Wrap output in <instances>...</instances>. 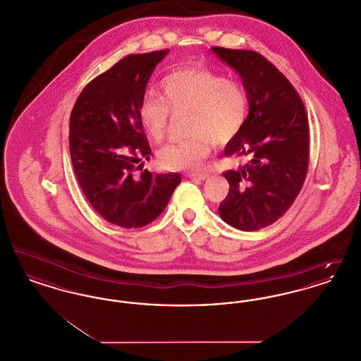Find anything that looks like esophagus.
<instances>
[{"label": "esophagus", "mask_w": 361, "mask_h": 361, "mask_svg": "<svg viewBox=\"0 0 361 361\" xmlns=\"http://www.w3.org/2000/svg\"><path fill=\"white\" fill-rule=\"evenodd\" d=\"M208 176H209L208 173H188L187 174V177H189V178H195V180H199V181L206 180Z\"/></svg>", "instance_id": "34e87169"}]
</instances>
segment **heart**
<instances>
[{
    "mask_svg": "<svg viewBox=\"0 0 361 361\" xmlns=\"http://www.w3.org/2000/svg\"><path fill=\"white\" fill-rule=\"evenodd\" d=\"M162 97L146 94L137 116L147 134L162 140L169 114L189 111L192 137L171 142L159 153V164L171 171H195L208 157L212 142L227 145L240 133L247 118L249 100L243 86L211 70H176L161 81Z\"/></svg>",
    "mask_w": 361,
    "mask_h": 361,
    "instance_id": "1",
    "label": "heart"
}]
</instances>
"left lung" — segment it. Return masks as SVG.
<instances>
[{"label":"left lung","instance_id":"1","mask_svg":"<svg viewBox=\"0 0 361 361\" xmlns=\"http://www.w3.org/2000/svg\"><path fill=\"white\" fill-rule=\"evenodd\" d=\"M211 51L240 74L249 100L243 128L224 147L226 157L247 162L224 173L230 189L219 215L234 228L255 231L283 216L303 185L309 166L306 109L291 82L261 54Z\"/></svg>","mask_w":361,"mask_h":361}]
</instances>
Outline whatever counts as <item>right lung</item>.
Wrapping results in <instances>:
<instances>
[{
	"label": "right lung",
	"instance_id": "right-lung-1",
	"mask_svg": "<svg viewBox=\"0 0 361 361\" xmlns=\"http://www.w3.org/2000/svg\"><path fill=\"white\" fill-rule=\"evenodd\" d=\"M168 52L123 58L82 89L70 115V155L80 187L105 221L126 228L152 224L181 183L178 173L135 176L152 155L137 108Z\"/></svg>",
	"mask_w": 361,
	"mask_h": 361
}]
</instances>
